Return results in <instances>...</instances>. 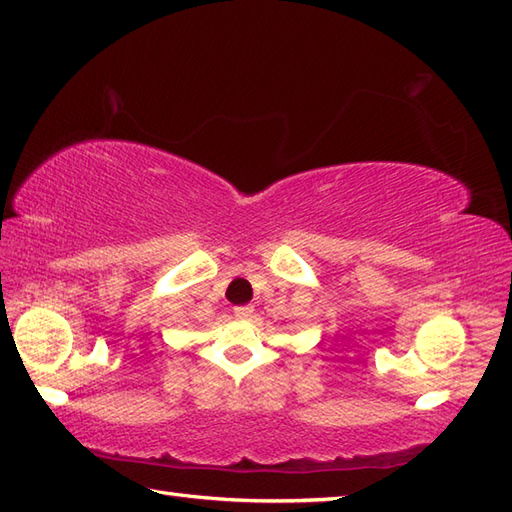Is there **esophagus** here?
Here are the masks:
<instances>
[{
    "label": "esophagus",
    "instance_id": "esophagus-1",
    "mask_svg": "<svg viewBox=\"0 0 512 512\" xmlns=\"http://www.w3.org/2000/svg\"><path fill=\"white\" fill-rule=\"evenodd\" d=\"M253 305H237L235 307V318H240V320H248L253 316Z\"/></svg>",
    "mask_w": 512,
    "mask_h": 512
}]
</instances>
